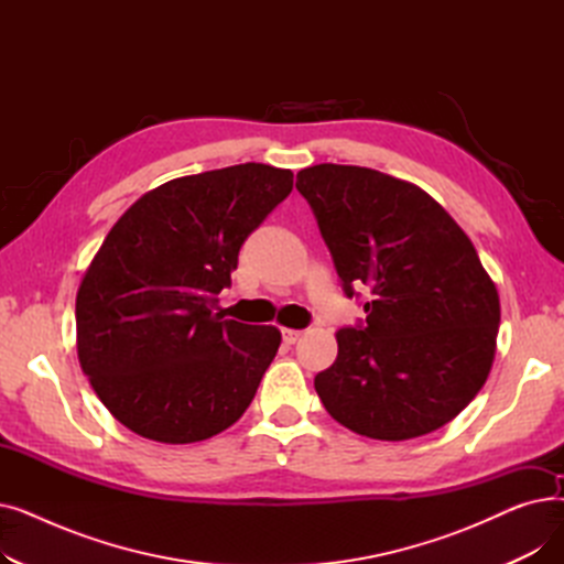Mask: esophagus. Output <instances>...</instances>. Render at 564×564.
<instances>
[{
  "instance_id": "esophagus-1",
  "label": "esophagus",
  "mask_w": 564,
  "mask_h": 564,
  "mask_svg": "<svg viewBox=\"0 0 564 564\" xmlns=\"http://www.w3.org/2000/svg\"><path fill=\"white\" fill-rule=\"evenodd\" d=\"M281 336H283V343H285V345H294V343L300 340L302 332H297V329H283Z\"/></svg>"
}]
</instances>
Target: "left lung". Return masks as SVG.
<instances>
[{"mask_svg": "<svg viewBox=\"0 0 564 564\" xmlns=\"http://www.w3.org/2000/svg\"><path fill=\"white\" fill-rule=\"evenodd\" d=\"M347 297L366 322L336 334L315 391L340 425L379 441L430 434L478 395L494 364L498 290L457 221L421 187L366 166L297 173Z\"/></svg>", "mask_w": 564, "mask_h": 564, "instance_id": "8db88e82", "label": "left lung"}]
</instances>
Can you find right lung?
<instances>
[{"label": "right lung", "instance_id": "1", "mask_svg": "<svg viewBox=\"0 0 564 564\" xmlns=\"http://www.w3.org/2000/svg\"><path fill=\"white\" fill-rule=\"evenodd\" d=\"M292 177L256 162L175 177L105 237L77 290V357L100 402L134 434L203 441L251 404L281 332L221 319L217 294Z\"/></svg>", "mask_w": 564, "mask_h": 564}]
</instances>
